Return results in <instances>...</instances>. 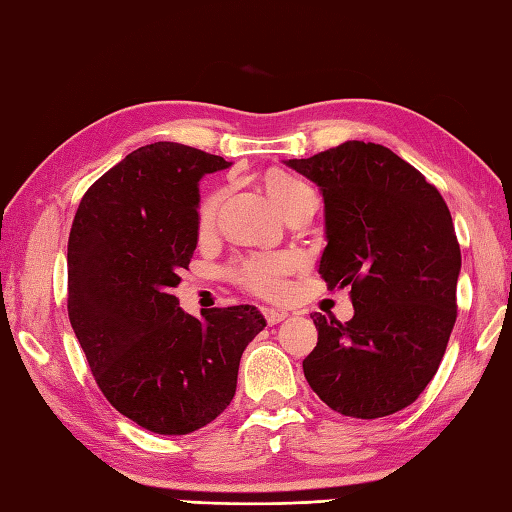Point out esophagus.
I'll return each mask as SVG.
<instances>
[{
	"label": "esophagus",
	"instance_id": "1",
	"mask_svg": "<svg viewBox=\"0 0 512 512\" xmlns=\"http://www.w3.org/2000/svg\"><path fill=\"white\" fill-rule=\"evenodd\" d=\"M263 314H265L269 325H276V323H281L287 318L285 312H278V310H274V307H263Z\"/></svg>",
	"mask_w": 512,
	"mask_h": 512
}]
</instances>
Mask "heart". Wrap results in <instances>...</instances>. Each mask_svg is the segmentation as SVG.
Instances as JSON below:
<instances>
[{"instance_id":"obj_1","label":"heart","mask_w":512,"mask_h":512,"mask_svg":"<svg viewBox=\"0 0 512 512\" xmlns=\"http://www.w3.org/2000/svg\"><path fill=\"white\" fill-rule=\"evenodd\" d=\"M269 194L278 202V207L287 209L292 202L303 198L307 194H314V189L307 185L305 180L289 176V173H276V176L269 180ZM220 200L223 194L214 191L205 200H202L200 207V220L202 223H211L216 218ZM294 265V258L289 254H256L236 260V265L231 267V278L236 283L243 285L245 289L260 296H281L285 287V276Z\"/></svg>"}]
</instances>
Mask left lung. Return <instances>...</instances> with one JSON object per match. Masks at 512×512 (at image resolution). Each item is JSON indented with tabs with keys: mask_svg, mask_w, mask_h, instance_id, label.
<instances>
[{
	"mask_svg": "<svg viewBox=\"0 0 512 512\" xmlns=\"http://www.w3.org/2000/svg\"><path fill=\"white\" fill-rule=\"evenodd\" d=\"M289 167L316 182L327 247L318 274L350 287L347 323L314 314L310 388L352 419L408 408L437 374L457 321L461 252L435 185L383 144L347 140Z\"/></svg>",
	"mask_w": 512,
	"mask_h": 512,
	"instance_id": "8db88e82",
	"label": "left lung"
}]
</instances>
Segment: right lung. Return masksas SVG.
<instances>
[{"label": "right lung", "mask_w": 512, "mask_h": 512, "mask_svg": "<svg viewBox=\"0 0 512 512\" xmlns=\"http://www.w3.org/2000/svg\"><path fill=\"white\" fill-rule=\"evenodd\" d=\"M227 167L153 142L95 180L73 218V332L106 401L158 435H189L229 406L240 356L267 325L254 305L196 318L171 294L198 243V180Z\"/></svg>", "instance_id": "1"}]
</instances>
